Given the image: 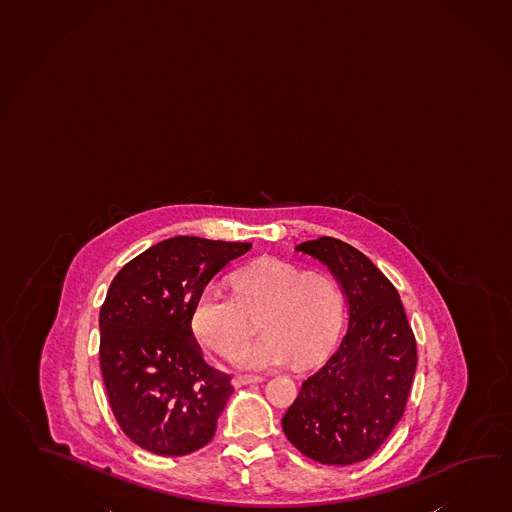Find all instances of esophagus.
<instances>
[{
	"label": "esophagus",
	"mask_w": 512,
	"mask_h": 512,
	"mask_svg": "<svg viewBox=\"0 0 512 512\" xmlns=\"http://www.w3.org/2000/svg\"><path fill=\"white\" fill-rule=\"evenodd\" d=\"M261 376H235L231 379V385L235 386V388H239V386L250 385V383H261Z\"/></svg>",
	"instance_id": "34e87169"
}]
</instances>
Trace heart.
Segmentation results:
<instances>
[{
    "mask_svg": "<svg viewBox=\"0 0 512 512\" xmlns=\"http://www.w3.org/2000/svg\"><path fill=\"white\" fill-rule=\"evenodd\" d=\"M228 293L208 288L200 293L191 328L215 354L230 355L253 332L259 319L262 335L242 346L233 363L244 370H264L292 361L297 366L319 361L343 323V293L332 275L262 259L231 275Z\"/></svg>",
    "mask_w": 512,
    "mask_h": 512,
    "instance_id": "b5f03b06",
    "label": "heart"
}]
</instances>
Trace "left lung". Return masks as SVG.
I'll list each match as a JSON object with an SVG mask.
<instances>
[{"label": "left lung", "mask_w": 512, "mask_h": 512, "mask_svg": "<svg viewBox=\"0 0 512 512\" xmlns=\"http://www.w3.org/2000/svg\"><path fill=\"white\" fill-rule=\"evenodd\" d=\"M324 264L348 304V330L326 365L308 377L282 430L323 465L376 454L405 412L418 352L394 284L354 246L332 237L295 246Z\"/></svg>", "instance_id": "left-lung-1"}]
</instances>
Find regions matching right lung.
Here are the masks:
<instances>
[{
  "label": "right lung",
  "instance_id": "right-lung-1",
  "mask_svg": "<svg viewBox=\"0 0 512 512\" xmlns=\"http://www.w3.org/2000/svg\"><path fill=\"white\" fill-rule=\"evenodd\" d=\"M250 242L173 237L116 273L100 310V366L127 438L158 456L208 445L233 394L191 330L200 293Z\"/></svg>",
  "mask_w": 512,
  "mask_h": 512
}]
</instances>
